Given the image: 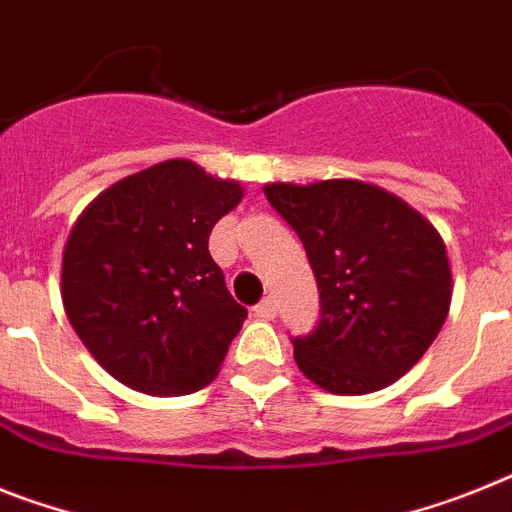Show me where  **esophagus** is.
I'll use <instances>...</instances> for the list:
<instances>
[{
	"label": "esophagus",
	"mask_w": 512,
	"mask_h": 512,
	"mask_svg": "<svg viewBox=\"0 0 512 512\" xmlns=\"http://www.w3.org/2000/svg\"><path fill=\"white\" fill-rule=\"evenodd\" d=\"M255 315L263 317V320H273V317L278 315V304L273 296H268V299H263V302L257 304L255 307Z\"/></svg>",
	"instance_id": "obj_1"
}]
</instances>
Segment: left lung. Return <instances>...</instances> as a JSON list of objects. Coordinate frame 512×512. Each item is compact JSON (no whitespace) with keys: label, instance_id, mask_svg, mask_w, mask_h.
I'll return each mask as SVG.
<instances>
[{"label":"left lung","instance_id":"8db88e82","mask_svg":"<svg viewBox=\"0 0 512 512\" xmlns=\"http://www.w3.org/2000/svg\"><path fill=\"white\" fill-rule=\"evenodd\" d=\"M263 192L302 239L320 289V325L294 338L296 367L336 395L393 385L450 312L453 270L440 231L359 179L270 182Z\"/></svg>","mask_w":512,"mask_h":512}]
</instances>
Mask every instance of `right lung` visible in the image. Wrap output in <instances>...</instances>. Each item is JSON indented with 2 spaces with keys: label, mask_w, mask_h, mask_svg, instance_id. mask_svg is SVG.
<instances>
[{
  "label": "right lung",
  "mask_w": 512,
  "mask_h": 512,
  "mask_svg": "<svg viewBox=\"0 0 512 512\" xmlns=\"http://www.w3.org/2000/svg\"><path fill=\"white\" fill-rule=\"evenodd\" d=\"M244 187L187 158L124 176L77 216L62 255V304L90 356L127 388L187 395L221 372L247 309L208 236Z\"/></svg>",
  "instance_id": "obj_1"
}]
</instances>
